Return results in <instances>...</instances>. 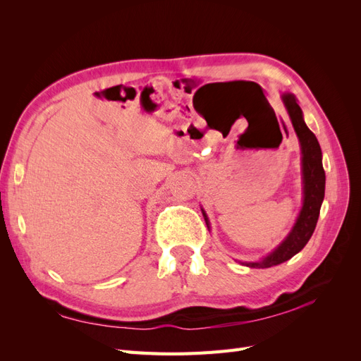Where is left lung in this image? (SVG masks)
<instances>
[{
  "instance_id": "1",
  "label": "left lung",
  "mask_w": 361,
  "mask_h": 361,
  "mask_svg": "<svg viewBox=\"0 0 361 361\" xmlns=\"http://www.w3.org/2000/svg\"><path fill=\"white\" fill-rule=\"evenodd\" d=\"M281 102L285 105L292 122L295 134L300 141L301 149V180H302V206L295 220L290 232L283 241L260 260L241 262L248 268H271L289 260L305 247L312 238L325 194V171L322 167V152L318 138L304 122L301 108L290 93L281 94ZM202 214L207 228L211 227L209 218L202 207Z\"/></svg>"
}]
</instances>
